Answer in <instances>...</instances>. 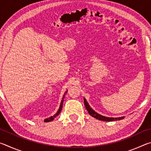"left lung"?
<instances>
[{
    "label": "left lung",
    "instance_id": "obj_1",
    "mask_svg": "<svg viewBox=\"0 0 151 151\" xmlns=\"http://www.w3.org/2000/svg\"><path fill=\"white\" fill-rule=\"evenodd\" d=\"M84 103H85V105L86 107V109L87 110V111L90 115L92 116L94 118H95L98 120H100V121H116V120H121L124 118V116L122 117H119V118H112V117H106L104 116L101 115V114H99L94 111L93 109H92L91 107L89 106L88 103H87L86 99L84 98Z\"/></svg>",
    "mask_w": 151,
    "mask_h": 151
}]
</instances>
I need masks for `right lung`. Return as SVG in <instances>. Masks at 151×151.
Listing matches in <instances>:
<instances>
[{
  "label": "right lung",
  "instance_id": "obj_1",
  "mask_svg": "<svg viewBox=\"0 0 151 151\" xmlns=\"http://www.w3.org/2000/svg\"><path fill=\"white\" fill-rule=\"evenodd\" d=\"M67 93V91H66L65 93V94H64V95H63V99H62V101H61V103H60V107H59V109H58V111H57V113H56L55 115H53V116H50V117H49V118H48V119H45L44 120V121L45 122H50V121H53V120L55 119V118L57 116H58V114H60V111H61V110H62V108H63V101H64V99H65V94Z\"/></svg>",
  "mask_w": 151,
  "mask_h": 151
}]
</instances>
